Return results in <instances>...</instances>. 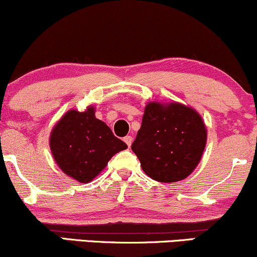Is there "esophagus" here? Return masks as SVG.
<instances>
[{
	"label": "esophagus",
	"mask_w": 257,
	"mask_h": 257,
	"mask_svg": "<svg viewBox=\"0 0 257 257\" xmlns=\"http://www.w3.org/2000/svg\"><path fill=\"white\" fill-rule=\"evenodd\" d=\"M123 140H124V143L126 144V145H128V147H131L132 146V143H133V138L131 137V135H126V137L123 139Z\"/></svg>",
	"instance_id": "obj_1"
}]
</instances>
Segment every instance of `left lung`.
<instances>
[{"mask_svg":"<svg viewBox=\"0 0 257 257\" xmlns=\"http://www.w3.org/2000/svg\"><path fill=\"white\" fill-rule=\"evenodd\" d=\"M206 137L204 120L191 106L151 101L145 106L132 150L146 175L168 184L192 174L204 152Z\"/></svg>","mask_w":257,"mask_h":257,"instance_id":"1","label":"left lung"}]
</instances>
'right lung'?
Returning a JSON list of instances; mask_svg holds the SVG:
<instances>
[{
    "label": "right lung",
    "mask_w": 257,
    "mask_h": 257,
    "mask_svg": "<svg viewBox=\"0 0 257 257\" xmlns=\"http://www.w3.org/2000/svg\"><path fill=\"white\" fill-rule=\"evenodd\" d=\"M49 147L58 167L82 184L93 181L116 153L128 149L96 118L94 106L67 111L53 126Z\"/></svg>",
    "instance_id": "obj_1"
}]
</instances>
